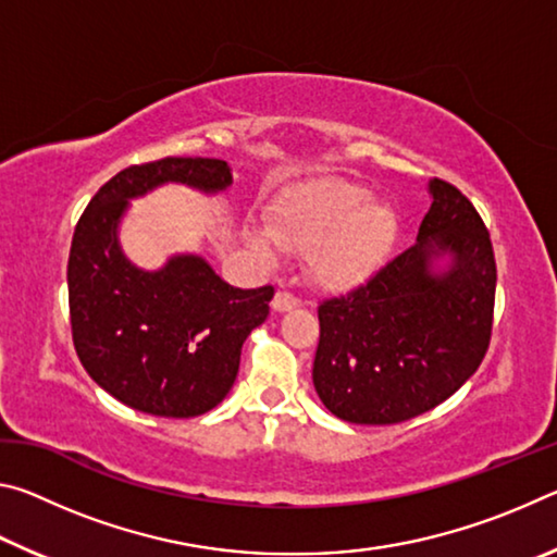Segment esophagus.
<instances>
[{
  "label": "esophagus",
  "instance_id": "34e87169",
  "mask_svg": "<svg viewBox=\"0 0 557 557\" xmlns=\"http://www.w3.org/2000/svg\"><path fill=\"white\" fill-rule=\"evenodd\" d=\"M301 301L295 295H289V292H277L275 299H272V309H275V312H292V309H297Z\"/></svg>",
  "mask_w": 557,
  "mask_h": 557
}]
</instances>
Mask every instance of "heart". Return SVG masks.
Segmentation results:
<instances>
[{
    "label": "heart",
    "mask_w": 557,
    "mask_h": 557,
    "mask_svg": "<svg viewBox=\"0 0 557 557\" xmlns=\"http://www.w3.org/2000/svg\"><path fill=\"white\" fill-rule=\"evenodd\" d=\"M363 188L322 182L289 194L268 213V231L277 245L307 252L309 275L326 289H348L383 265L398 233L391 206L366 201ZM268 250L265 238H252Z\"/></svg>",
    "instance_id": "heart-1"
}]
</instances>
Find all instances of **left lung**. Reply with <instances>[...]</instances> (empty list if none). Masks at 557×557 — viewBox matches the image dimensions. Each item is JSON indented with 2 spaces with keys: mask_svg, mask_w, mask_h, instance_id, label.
<instances>
[{
  "mask_svg": "<svg viewBox=\"0 0 557 557\" xmlns=\"http://www.w3.org/2000/svg\"><path fill=\"white\" fill-rule=\"evenodd\" d=\"M418 243L369 282L319 305L314 388L356 425H395L445 403L484 361L494 324L496 260L474 206L445 178ZM442 255L445 273L431 270Z\"/></svg>",
  "mask_w": 557,
  "mask_h": 557,
  "instance_id": "1",
  "label": "left lung"
}]
</instances>
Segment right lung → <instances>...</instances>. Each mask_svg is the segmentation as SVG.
Segmentation results:
<instances>
[{"label":"right lung","instance_id":"1","mask_svg":"<svg viewBox=\"0 0 557 557\" xmlns=\"http://www.w3.org/2000/svg\"><path fill=\"white\" fill-rule=\"evenodd\" d=\"M166 182L213 194L233 176L223 159L164 157L102 184L71 243V334L83 369L112 398L159 418H196L233 388L243 342L268 319L275 287H231L199 256L157 272L132 265L117 223L129 199Z\"/></svg>","mask_w":557,"mask_h":557}]
</instances>
